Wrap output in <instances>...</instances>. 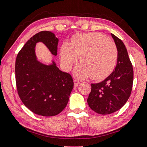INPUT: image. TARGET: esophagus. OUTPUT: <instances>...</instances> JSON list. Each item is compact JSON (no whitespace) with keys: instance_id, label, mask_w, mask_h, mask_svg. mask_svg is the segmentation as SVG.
<instances>
[{"instance_id":"esophagus-1","label":"esophagus","mask_w":147,"mask_h":147,"mask_svg":"<svg viewBox=\"0 0 147 147\" xmlns=\"http://www.w3.org/2000/svg\"><path fill=\"white\" fill-rule=\"evenodd\" d=\"M74 86H75V87H77V86L80 84V82L79 81V80H78L76 79L74 80Z\"/></svg>"}]
</instances>
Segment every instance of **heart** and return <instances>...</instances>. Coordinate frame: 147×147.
Instances as JSON below:
<instances>
[{
    "label": "heart",
    "instance_id": "obj_1",
    "mask_svg": "<svg viewBox=\"0 0 147 147\" xmlns=\"http://www.w3.org/2000/svg\"><path fill=\"white\" fill-rule=\"evenodd\" d=\"M118 55L116 44L99 33L78 34L60 50V60L65 70L71 69L80 57L81 63L74 70V75L80 78H106L115 67Z\"/></svg>",
    "mask_w": 147,
    "mask_h": 147
}]
</instances>
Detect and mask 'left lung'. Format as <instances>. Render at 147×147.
I'll return each mask as SVG.
<instances>
[{
  "label": "left lung",
  "mask_w": 147,
  "mask_h": 147,
  "mask_svg": "<svg viewBox=\"0 0 147 147\" xmlns=\"http://www.w3.org/2000/svg\"><path fill=\"white\" fill-rule=\"evenodd\" d=\"M118 55L115 69L104 81L91 84L87 100L90 108L100 114H110L120 110L129 98L133 83V69L123 42L111 33Z\"/></svg>",
  "instance_id": "1"
}]
</instances>
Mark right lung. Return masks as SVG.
I'll return each mask as SVG.
<instances>
[{
    "label": "right lung",
    "instance_id": "obj_1",
    "mask_svg": "<svg viewBox=\"0 0 147 147\" xmlns=\"http://www.w3.org/2000/svg\"><path fill=\"white\" fill-rule=\"evenodd\" d=\"M41 42L52 55L57 53L59 39L51 31L35 34L18 53L15 63V78L18 94L23 103L33 113L53 116L66 107L74 88L71 75L61 71L52 60L51 64L39 61L35 53Z\"/></svg>",
    "mask_w": 147,
    "mask_h": 147
}]
</instances>
